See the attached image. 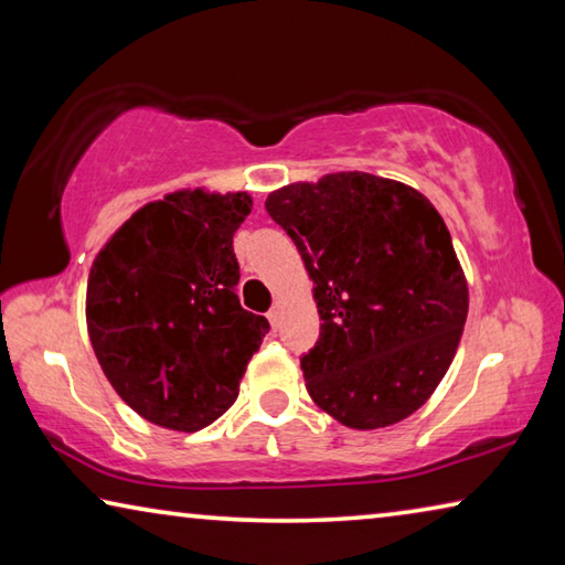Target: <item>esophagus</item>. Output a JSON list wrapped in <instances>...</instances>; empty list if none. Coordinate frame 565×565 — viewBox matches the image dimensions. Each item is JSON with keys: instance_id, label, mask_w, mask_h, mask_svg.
Instances as JSON below:
<instances>
[{"instance_id": "obj_1", "label": "esophagus", "mask_w": 565, "mask_h": 565, "mask_svg": "<svg viewBox=\"0 0 565 565\" xmlns=\"http://www.w3.org/2000/svg\"><path fill=\"white\" fill-rule=\"evenodd\" d=\"M266 317H269V321H271V327H276V323H279V317H281V303L276 301L274 306H271V311L266 313Z\"/></svg>"}]
</instances>
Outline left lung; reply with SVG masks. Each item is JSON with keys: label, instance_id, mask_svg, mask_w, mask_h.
<instances>
[{"label": "left lung", "instance_id": "8db88e82", "mask_svg": "<svg viewBox=\"0 0 565 565\" xmlns=\"http://www.w3.org/2000/svg\"><path fill=\"white\" fill-rule=\"evenodd\" d=\"M266 212L299 248L323 321L301 356L313 404L359 431L408 418L446 376L468 313L441 214L366 171L276 189Z\"/></svg>", "mask_w": 565, "mask_h": 565}]
</instances>
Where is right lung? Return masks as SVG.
<instances>
[{"mask_svg":"<svg viewBox=\"0 0 565 565\" xmlns=\"http://www.w3.org/2000/svg\"><path fill=\"white\" fill-rule=\"evenodd\" d=\"M248 214L246 191H174L134 212L92 264L87 329L99 366L124 404L161 428L214 424L269 333L236 296L234 232Z\"/></svg>","mask_w":565,"mask_h":565,"instance_id":"1","label":"right lung"}]
</instances>
